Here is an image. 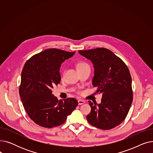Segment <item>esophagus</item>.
<instances>
[{"instance_id": "1", "label": "esophagus", "mask_w": 153, "mask_h": 153, "mask_svg": "<svg viewBox=\"0 0 153 153\" xmlns=\"http://www.w3.org/2000/svg\"><path fill=\"white\" fill-rule=\"evenodd\" d=\"M85 103V102L82 99L78 100V104H79V105H82V104H84Z\"/></svg>"}]
</instances>
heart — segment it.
<instances>
[{"label": "heart", "instance_id": "1", "mask_svg": "<svg viewBox=\"0 0 153 153\" xmlns=\"http://www.w3.org/2000/svg\"><path fill=\"white\" fill-rule=\"evenodd\" d=\"M86 66H89V65H88L87 63H85L84 62H79L77 64V68L79 69V68H81Z\"/></svg>", "mask_w": 153, "mask_h": 153}]
</instances>
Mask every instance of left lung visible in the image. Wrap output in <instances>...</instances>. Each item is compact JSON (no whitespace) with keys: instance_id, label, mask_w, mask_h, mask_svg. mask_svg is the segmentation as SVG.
I'll use <instances>...</instances> for the list:
<instances>
[{"instance_id":"obj_1","label":"left lung","mask_w":153,"mask_h":153,"mask_svg":"<svg viewBox=\"0 0 153 153\" xmlns=\"http://www.w3.org/2000/svg\"><path fill=\"white\" fill-rule=\"evenodd\" d=\"M79 53L94 64L92 84L97 87L94 94L102 95L98 105L89 101L91 111L87 115V122L102 130L112 129L123 122L133 102L130 71L121 59L107 48Z\"/></svg>"}]
</instances>
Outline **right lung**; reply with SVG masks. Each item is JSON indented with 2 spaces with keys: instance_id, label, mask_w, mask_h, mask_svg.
<instances>
[{
  "instance_id": "obj_1",
  "label": "right lung",
  "mask_w": 153,
  "mask_h": 153,
  "mask_svg": "<svg viewBox=\"0 0 153 153\" xmlns=\"http://www.w3.org/2000/svg\"><path fill=\"white\" fill-rule=\"evenodd\" d=\"M76 52L51 48L33 55L24 65L19 94L24 108L37 125L51 128L63 124L78 105L74 98L59 100L52 89L61 81L59 68Z\"/></svg>"
}]
</instances>
